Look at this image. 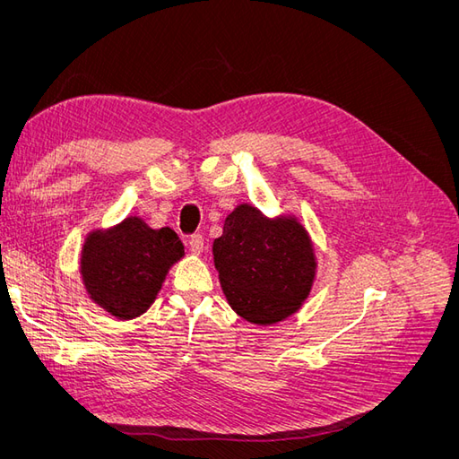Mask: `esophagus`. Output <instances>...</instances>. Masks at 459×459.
<instances>
[{
  "label": "esophagus",
  "instance_id": "1",
  "mask_svg": "<svg viewBox=\"0 0 459 459\" xmlns=\"http://www.w3.org/2000/svg\"><path fill=\"white\" fill-rule=\"evenodd\" d=\"M187 245H189V251H191L193 255H201V253H203V245H204V243H203V235H201V233L191 235Z\"/></svg>",
  "mask_w": 459,
  "mask_h": 459
}]
</instances>
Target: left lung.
<instances>
[{
  "instance_id": "1",
  "label": "left lung",
  "mask_w": 459,
  "mask_h": 459,
  "mask_svg": "<svg viewBox=\"0 0 459 459\" xmlns=\"http://www.w3.org/2000/svg\"><path fill=\"white\" fill-rule=\"evenodd\" d=\"M212 255L230 307L247 322H281L310 293L314 248L295 218L268 220L241 204L226 218Z\"/></svg>"
}]
</instances>
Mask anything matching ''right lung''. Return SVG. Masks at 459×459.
<instances>
[{"label": "right lung", "mask_w": 459, "mask_h": 459, "mask_svg": "<svg viewBox=\"0 0 459 459\" xmlns=\"http://www.w3.org/2000/svg\"><path fill=\"white\" fill-rule=\"evenodd\" d=\"M182 256L176 231L151 230L132 216L113 230L90 233L82 251V280L100 307L130 319L151 307L169 268Z\"/></svg>", "instance_id": "1"}]
</instances>
